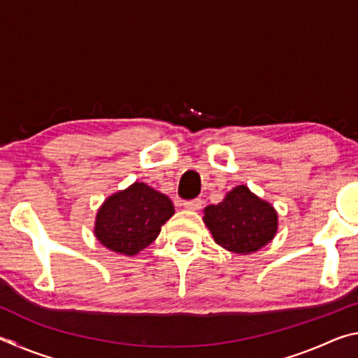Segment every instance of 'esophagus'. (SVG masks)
<instances>
[{
  "label": "esophagus",
  "instance_id": "1",
  "mask_svg": "<svg viewBox=\"0 0 358 358\" xmlns=\"http://www.w3.org/2000/svg\"><path fill=\"white\" fill-rule=\"evenodd\" d=\"M183 207L186 210H191V211H197L202 208V201L201 199H192V201H185L183 202Z\"/></svg>",
  "mask_w": 358,
  "mask_h": 358
}]
</instances>
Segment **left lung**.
<instances>
[{
  "instance_id": "obj_1",
  "label": "left lung",
  "mask_w": 358,
  "mask_h": 358,
  "mask_svg": "<svg viewBox=\"0 0 358 358\" xmlns=\"http://www.w3.org/2000/svg\"><path fill=\"white\" fill-rule=\"evenodd\" d=\"M203 222L224 250L251 254L275 238L278 213L250 187L240 185L229 191L222 202L205 207Z\"/></svg>"
}]
</instances>
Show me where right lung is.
I'll use <instances>...</instances> for the list:
<instances>
[{"label":"right lung","instance_id":"add662e5","mask_svg":"<svg viewBox=\"0 0 358 358\" xmlns=\"http://www.w3.org/2000/svg\"><path fill=\"white\" fill-rule=\"evenodd\" d=\"M173 213V203L166 194L136 181L101 205L94 235L110 251L136 256L153 243Z\"/></svg>","mask_w":358,"mask_h":358}]
</instances>
